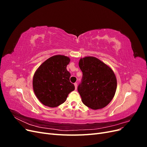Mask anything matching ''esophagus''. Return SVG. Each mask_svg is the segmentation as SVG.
Listing matches in <instances>:
<instances>
[{
  "label": "esophagus",
  "instance_id": "34e87169",
  "mask_svg": "<svg viewBox=\"0 0 147 147\" xmlns=\"http://www.w3.org/2000/svg\"><path fill=\"white\" fill-rule=\"evenodd\" d=\"M74 85H75V90H77V83H74Z\"/></svg>",
  "mask_w": 147,
  "mask_h": 147
}]
</instances>
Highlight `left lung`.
<instances>
[{"label": "left lung", "mask_w": 147, "mask_h": 147, "mask_svg": "<svg viewBox=\"0 0 147 147\" xmlns=\"http://www.w3.org/2000/svg\"><path fill=\"white\" fill-rule=\"evenodd\" d=\"M79 67L83 73L77 90L83 103L93 110L107 105L117 90V78L108 65L94 57L80 59Z\"/></svg>", "instance_id": "1"}]
</instances>
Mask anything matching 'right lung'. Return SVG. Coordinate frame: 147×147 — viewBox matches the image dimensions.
Listing matches in <instances>:
<instances>
[{
	"label": "right lung",
	"instance_id": "1",
	"mask_svg": "<svg viewBox=\"0 0 147 147\" xmlns=\"http://www.w3.org/2000/svg\"><path fill=\"white\" fill-rule=\"evenodd\" d=\"M69 63L68 57L53 56L35 72L33 89L35 96L43 105L50 107L59 106L75 90L74 84L70 82V74L66 69Z\"/></svg>",
	"mask_w": 147,
	"mask_h": 147
}]
</instances>
